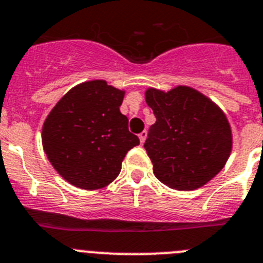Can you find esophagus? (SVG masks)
<instances>
[{
  "label": "esophagus",
  "mask_w": 263,
  "mask_h": 263,
  "mask_svg": "<svg viewBox=\"0 0 263 263\" xmlns=\"http://www.w3.org/2000/svg\"><path fill=\"white\" fill-rule=\"evenodd\" d=\"M139 139H140V143L143 144V143L145 141V139H147V131L140 132V134H139Z\"/></svg>",
  "instance_id": "obj_1"
}]
</instances>
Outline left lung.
I'll return each instance as SVG.
<instances>
[{"instance_id": "1", "label": "left lung", "mask_w": 263, "mask_h": 263, "mask_svg": "<svg viewBox=\"0 0 263 263\" xmlns=\"http://www.w3.org/2000/svg\"><path fill=\"white\" fill-rule=\"evenodd\" d=\"M145 102L156 118L144 148L157 179L177 191H193L213 179L232 151V131L222 111L185 86L168 92L149 88Z\"/></svg>"}]
</instances>
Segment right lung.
Listing matches in <instances>:
<instances>
[{
  "instance_id": "obj_1",
  "label": "right lung",
  "mask_w": 263,
  "mask_h": 263,
  "mask_svg": "<svg viewBox=\"0 0 263 263\" xmlns=\"http://www.w3.org/2000/svg\"><path fill=\"white\" fill-rule=\"evenodd\" d=\"M124 92L104 81L71 88L51 109L42 128L47 159L66 181L99 189L118 177L129 149L140 144L120 112Z\"/></svg>"
}]
</instances>
